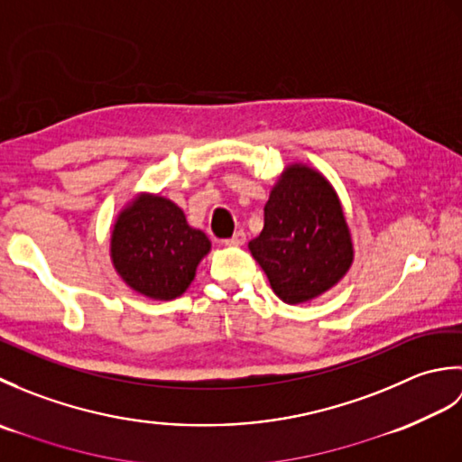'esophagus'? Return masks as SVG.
<instances>
[{
	"label": "esophagus",
	"instance_id": "1",
	"mask_svg": "<svg viewBox=\"0 0 462 462\" xmlns=\"http://www.w3.org/2000/svg\"><path fill=\"white\" fill-rule=\"evenodd\" d=\"M244 242H246V232L238 230L232 238L226 240V246H244Z\"/></svg>",
	"mask_w": 462,
	"mask_h": 462
}]
</instances>
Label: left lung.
<instances>
[{"instance_id": "1", "label": "left lung", "mask_w": 462, "mask_h": 462, "mask_svg": "<svg viewBox=\"0 0 462 462\" xmlns=\"http://www.w3.org/2000/svg\"><path fill=\"white\" fill-rule=\"evenodd\" d=\"M248 248L273 293L290 306L337 286L356 256L336 189L303 162L288 164L278 176L263 206V228Z\"/></svg>"}]
</instances>
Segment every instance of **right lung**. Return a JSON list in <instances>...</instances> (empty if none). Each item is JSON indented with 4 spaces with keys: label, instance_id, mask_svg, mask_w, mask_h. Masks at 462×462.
<instances>
[{
    "label": "right lung",
    "instance_id": "obj_1",
    "mask_svg": "<svg viewBox=\"0 0 462 462\" xmlns=\"http://www.w3.org/2000/svg\"><path fill=\"white\" fill-rule=\"evenodd\" d=\"M212 244L186 222L182 208L152 192L136 194L111 230V262L119 278L144 298L171 301L189 290Z\"/></svg>",
    "mask_w": 462,
    "mask_h": 462
}]
</instances>
